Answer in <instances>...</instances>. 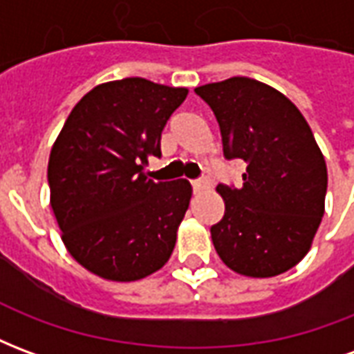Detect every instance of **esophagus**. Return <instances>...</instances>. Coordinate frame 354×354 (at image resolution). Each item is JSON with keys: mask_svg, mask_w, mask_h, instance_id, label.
<instances>
[{"mask_svg": "<svg viewBox=\"0 0 354 354\" xmlns=\"http://www.w3.org/2000/svg\"><path fill=\"white\" fill-rule=\"evenodd\" d=\"M208 180H205V178H199V180H192V187L193 192H203V189H207L208 187Z\"/></svg>", "mask_w": 354, "mask_h": 354, "instance_id": "1", "label": "esophagus"}]
</instances>
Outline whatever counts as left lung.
<instances>
[{
    "label": "left lung",
    "mask_w": 354,
    "mask_h": 354,
    "mask_svg": "<svg viewBox=\"0 0 354 354\" xmlns=\"http://www.w3.org/2000/svg\"><path fill=\"white\" fill-rule=\"evenodd\" d=\"M220 124L223 157L243 159V185L218 184L225 212L210 227L225 266L246 277L288 271L311 248L324 216L328 172L292 102L250 77L195 88Z\"/></svg>",
    "instance_id": "left-lung-1"
}]
</instances>
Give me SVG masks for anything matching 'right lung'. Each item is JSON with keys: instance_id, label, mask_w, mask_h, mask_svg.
Segmentation results:
<instances>
[{"instance_id": "add662e5", "label": "right lung", "mask_w": 354, "mask_h": 354, "mask_svg": "<svg viewBox=\"0 0 354 354\" xmlns=\"http://www.w3.org/2000/svg\"><path fill=\"white\" fill-rule=\"evenodd\" d=\"M187 88L142 77L87 93L50 149V207L68 252L102 279L131 282L169 261L189 207L187 180L153 182L147 157H161V132Z\"/></svg>"}]
</instances>
